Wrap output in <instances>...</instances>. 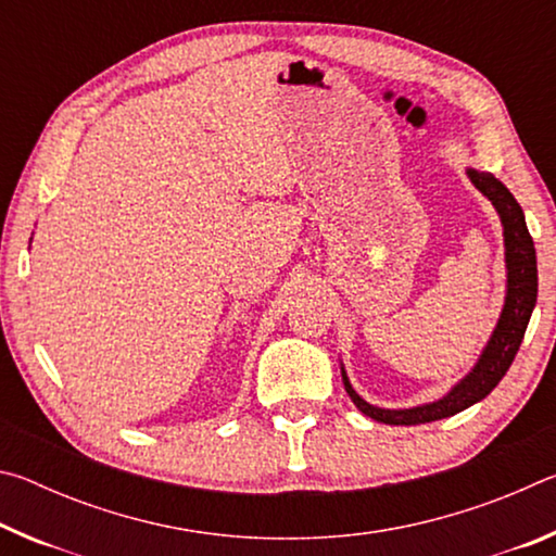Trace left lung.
<instances>
[{"label": "left lung", "instance_id": "obj_1", "mask_svg": "<svg viewBox=\"0 0 556 556\" xmlns=\"http://www.w3.org/2000/svg\"><path fill=\"white\" fill-rule=\"evenodd\" d=\"M478 191H481L488 201L493 203V208L501 215L503 223V238H505V269H507V289H505V304L501 318L493 328L491 341L485 343L481 357L473 365L464 380L456 382L444 397L429 404H419V407L409 409H382L375 404L365 402L361 394L353 390L351 380L343 372L345 392L351 394V400L365 417L382 425H397V427H412V425H427V421L446 419L454 414L468 409L470 404L481 402L495 390V384L505 378V372L510 370L517 351L530 324L532 308L538 304V255H534V242L527 230L525 213L520 203L515 201V195L507 191L503 181H497L493 174L476 172V168H466Z\"/></svg>", "mask_w": 556, "mask_h": 556}]
</instances>
